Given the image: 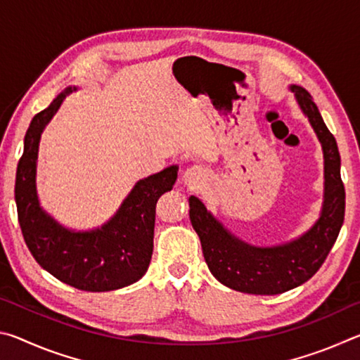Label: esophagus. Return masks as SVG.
I'll return each instance as SVG.
<instances>
[{"mask_svg": "<svg viewBox=\"0 0 360 360\" xmlns=\"http://www.w3.org/2000/svg\"><path fill=\"white\" fill-rule=\"evenodd\" d=\"M205 178H206L205 169L202 167H197V165L187 168L186 173H184V182L191 187L200 186L205 181Z\"/></svg>", "mask_w": 360, "mask_h": 360, "instance_id": "34e87169", "label": "esophagus"}]
</instances>
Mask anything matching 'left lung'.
<instances>
[{
    "instance_id": "obj_1",
    "label": "left lung",
    "mask_w": 360,
    "mask_h": 360,
    "mask_svg": "<svg viewBox=\"0 0 360 360\" xmlns=\"http://www.w3.org/2000/svg\"><path fill=\"white\" fill-rule=\"evenodd\" d=\"M297 101L308 115L324 150V208L314 227L288 245L249 246L230 235L197 197L188 198L191 222L202 241L210 271L230 289L255 295L283 294L308 281L324 264L345 221V186L340 174L337 141L322 120L307 90L292 85Z\"/></svg>"
}]
</instances>
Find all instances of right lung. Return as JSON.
<instances>
[{"label": "right lung", "instance_id": "right-lung-1", "mask_svg": "<svg viewBox=\"0 0 360 360\" xmlns=\"http://www.w3.org/2000/svg\"><path fill=\"white\" fill-rule=\"evenodd\" d=\"M38 112L30 124L15 173V205L20 230L38 264L79 290L106 292L136 283L148 271L154 248L155 205L172 191L178 168L141 179L111 221L94 231L76 233L58 225L39 208L36 195V160L41 133L57 112L66 94Z\"/></svg>", "mask_w": 360, "mask_h": 360}]
</instances>
